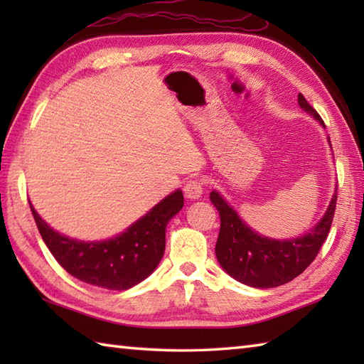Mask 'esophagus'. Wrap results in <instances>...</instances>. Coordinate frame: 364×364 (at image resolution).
<instances>
[{
  "label": "esophagus",
  "mask_w": 364,
  "mask_h": 364,
  "mask_svg": "<svg viewBox=\"0 0 364 364\" xmlns=\"http://www.w3.org/2000/svg\"><path fill=\"white\" fill-rule=\"evenodd\" d=\"M203 180H191L186 183V186H184V196L191 200H196L198 197H202V192H203Z\"/></svg>",
  "instance_id": "obj_1"
}]
</instances>
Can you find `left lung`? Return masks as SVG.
Listing matches in <instances>:
<instances>
[{"label": "left lung", "mask_w": 364, "mask_h": 364, "mask_svg": "<svg viewBox=\"0 0 364 364\" xmlns=\"http://www.w3.org/2000/svg\"><path fill=\"white\" fill-rule=\"evenodd\" d=\"M299 105L301 109L319 120L322 127H326L321 115L301 94H299ZM210 198L220 215V231L215 242V257L220 266L235 280L252 288L266 289L294 280L318 257L330 233L338 194L331 198L327 213L311 231L284 241L255 233L239 219L237 213L220 197L219 192L213 191Z\"/></svg>", "instance_id": "left-lung-1"}]
</instances>
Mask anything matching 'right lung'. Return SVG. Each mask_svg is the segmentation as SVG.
Here are the masks:
<instances>
[{
  "label": "right lung",
  "instance_id": "right-lung-1",
  "mask_svg": "<svg viewBox=\"0 0 364 364\" xmlns=\"http://www.w3.org/2000/svg\"><path fill=\"white\" fill-rule=\"evenodd\" d=\"M183 205V192L178 189L122 235L102 242L75 241L59 235L42 220L33 205L31 211L43 242L68 274L100 288L123 291L141 283L156 269L166 249L167 223Z\"/></svg>",
  "mask_w": 364,
  "mask_h": 364
}]
</instances>
